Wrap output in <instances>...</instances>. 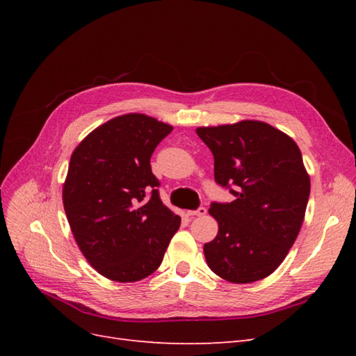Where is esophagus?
Here are the masks:
<instances>
[{
  "label": "esophagus",
  "mask_w": 356,
  "mask_h": 356,
  "mask_svg": "<svg viewBox=\"0 0 356 356\" xmlns=\"http://www.w3.org/2000/svg\"><path fill=\"white\" fill-rule=\"evenodd\" d=\"M188 215H190V217H203V215H207V208L200 207V208L196 209V211H190Z\"/></svg>",
  "instance_id": "obj_1"
}]
</instances>
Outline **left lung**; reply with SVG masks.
Returning <instances> with one entry per match:
<instances>
[{"label":"left lung","mask_w":356,"mask_h":356,"mask_svg":"<svg viewBox=\"0 0 356 356\" xmlns=\"http://www.w3.org/2000/svg\"><path fill=\"white\" fill-rule=\"evenodd\" d=\"M213 154V175L236 200L212 203L218 222L203 254L211 270L232 284L272 275L285 260L305 220L310 177L296 141L260 120L196 129Z\"/></svg>","instance_id":"obj_1"}]
</instances>
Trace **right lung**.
Segmentation results:
<instances>
[{"label":"right lung","instance_id":"right-lung-1","mask_svg":"<svg viewBox=\"0 0 356 356\" xmlns=\"http://www.w3.org/2000/svg\"><path fill=\"white\" fill-rule=\"evenodd\" d=\"M141 113L117 115L75 147L62 200L75 242L99 275L136 282L157 270L181 218L159 197L149 159L172 132Z\"/></svg>","mask_w":356,"mask_h":356}]
</instances>
